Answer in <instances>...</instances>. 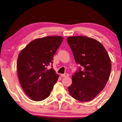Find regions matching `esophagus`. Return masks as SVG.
Segmentation results:
<instances>
[{
    "label": "esophagus",
    "instance_id": "34e87169",
    "mask_svg": "<svg viewBox=\"0 0 122 122\" xmlns=\"http://www.w3.org/2000/svg\"><path fill=\"white\" fill-rule=\"evenodd\" d=\"M61 76L62 77H68L69 76V74H67V73H65V74H61Z\"/></svg>",
    "mask_w": 122,
    "mask_h": 122
}]
</instances>
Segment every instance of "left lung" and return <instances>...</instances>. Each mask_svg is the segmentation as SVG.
I'll use <instances>...</instances> for the list:
<instances>
[{
  "label": "left lung",
  "mask_w": 122,
  "mask_h": 122,
  "mask_svg": "<svg viewBox=\"0 0 122 122\" xmlns=\"http://www.w3.org/2000/svg\"><path fill=\"white\" fill-rule=\"evenodd\" d=\"M67 42L76 64L81 68L72 75L70 95L82 102L94 99L105 87L111 71V60L101 43L87 36H71Z\"/></svg>",
  "instance_id": "obj_1"
}]
</instances>
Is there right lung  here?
I'll list each match as a JSON object with an SVG mask.
<instances>
[{
  "mask_svg": "<svg viewBox=\"0 0 122 122\" xmlns=\"http://www.w3.org/2000/svg\"><path fill=\"white\" fill-rule=\"evenodd\" d=\"M63 40L59 36L37 38L19 54L18 79L23 91L31 100L38 102L47 98L57 81L59 75L53 68L48 69L47 67L53 64L54 54Z\"/></svg>",
  "mask_w": 122,
  "mask_h": 122,
  "instance_id": "right-lung-1",
  "label": "right lung"
}]
</instances>
